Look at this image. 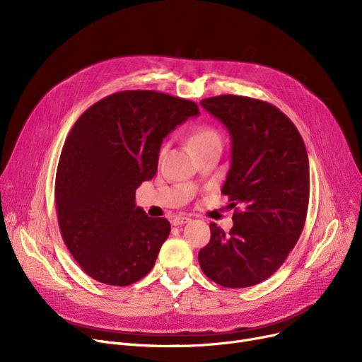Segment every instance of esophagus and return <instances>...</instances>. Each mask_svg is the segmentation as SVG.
Instances as JSON below:
<instances>
[{
    "label": "esophagus",
    "mask_w": 362,
    "mask_h": 362,
    "mask_svg": "<svg viewBox=\"0 0 362 362\" xmlns=\"http://www.w3.org/2000/svg\"><path fill=\"white\" fill-rule=\"evenodd\" d=\"M189 218L187 216H175L173 217V220H171V223H173V226H182V224H185V223H187Z\"/></svg>",
    "instance_id": "34e87169"
}]
</instances>
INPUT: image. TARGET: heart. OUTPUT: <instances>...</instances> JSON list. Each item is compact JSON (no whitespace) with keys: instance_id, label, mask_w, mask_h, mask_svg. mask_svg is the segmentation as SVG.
Segmentation results:
<instances>
[{"instance_id":"b5f03b06","label":"heart","mask_w":362,"mask_h":362,"mask_svg":"<svg viewBox=\"0 0 362 362\" xmlns=\"http://www.w3.org/2000/svg\"><path fill=\"white\" fill-rule=\"evenodd\" d=\"M187 145L195 154V152H199L210 146H221V136L218 130L213 126L202 124L192 129L191 135L187 138Z\"/></svg>"}]
</instances>
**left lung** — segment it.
Wrapping results in <instances>:
<instances>
[{
	"instance_id": "obj_1",
	"label": "left lung",
	"mask_w": 362,
	"mask_h": 362,
	"mask_svg": "<svg viewBox=\"0 0 362 362\" xmlns=\"http://www.w3.org/2000/svg\"><path fill=\"white\" fill-rule=\"evenodd\" d=\"M201 105L230 133L232 164L221 194L242 210L235 208L229 233L210 224L199 265L220 286L250 288L280 269L302 233L310 201L307 148L270 103L227 93Z\"/></svg>"
}]
</instances>
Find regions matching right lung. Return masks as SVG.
Listing matches in <instances>:
<instances>
[{
	"label": "right lung",
	"instance_id": "obj_1",
	"mask_svg": "<svg viewBox=\"0 0 362 362\" xmlns=\"http://www.w3.org/2000/svg\"><path fill=\"white\" fill-rule=\"evenodd\" d=\"M198 114L194 101L122 90L74 123L57 167L55 211L66 246L89 277L127 286L154 267L170 223L148 217L135 191L156 176L163 139Z\"/></svg>",
	"mask_w": 362,
	"mask_h": 362
}]
</instances>
